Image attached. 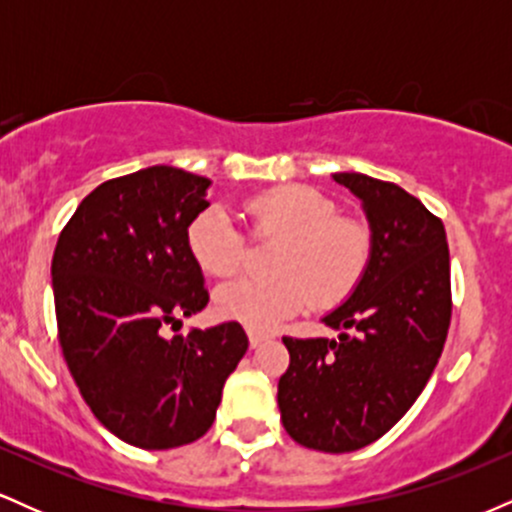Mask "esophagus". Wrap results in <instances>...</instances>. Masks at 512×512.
<instances>
[{"instance_id":"34e87169","label":"esophagus","mask_w":512,"mask_h":512,"mask_svg":"<svg viewBox=\"0 0 512 512\" xmlns=\"http://www.w3.org/2000/svg\"><path fill=\"white\" fill-rule=\"evenodd\" d=\"M248 339H250V346L252 349H257V346H260L262 342H267V334H262V332H257V330H248Z\"/></svg>"}]
</instances>
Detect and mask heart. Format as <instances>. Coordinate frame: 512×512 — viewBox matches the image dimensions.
Returning <instances> with one entry per match:
<instances>
[{"mask_svg": "<svg viewBox=\"0 0 512 512\" xmlns=\"http://www.w3.org/2000/svg\"><path fill=\"white\" fill-rule=\"evenodd\" d=\"M250 236L279 240L269 255V276H240L216 291L221 317L267 330L305 305L330 310L358 289L373 257V231L356 216H342L334 199L313 187L284 185L243 202ZM187 250L204 272L231 276L248 264L250 243L219 207L199 211L185 233Z\"/></svg>", "mask_w": 512, "mask_h": 512, "instance_id": "heart-1", "label": "heart"}]
</instances>
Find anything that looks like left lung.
<instances>
[{"mask_svg": "<svg viewBox=\"0 0 512 512\" xmlns=\"http://www.w3.org/2000/svg\"><path fill=\"white\" fill-rule=\"evenodd\" d=\"M361 197L373 257L358 289L325 317L339 339L284 337L286 433L320 452H354L407 414L438 366L452 317L450 252L436 214L395 182L334 173Z\"/></svg>", "mask_w": 512, "mask_h": 512, "instance_id": "1", "label": "left lung"}]
</instances>
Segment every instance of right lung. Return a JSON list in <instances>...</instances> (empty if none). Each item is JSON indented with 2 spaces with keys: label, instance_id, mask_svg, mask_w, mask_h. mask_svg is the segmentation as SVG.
<instances>
[{
  "label": "right lung",
  "instance_id": "1",
  "mask_svg": "<svg viewBox=\"0 0 512 512\" xmlns=\"http://www.w3.org/2000/svg\"><path fill=\"white\" fill-rule=\"evenodd\" d=\"M207 187L209 178L173 166L105 180L76 207L52 255L69 373L96 419L144 450L202 438L248 351L238 322L163 334L209 303L185 240L209 207Z\"/></svg>",
  "mask_w": 512,
  "mask_h": 512
}]
</instances>
